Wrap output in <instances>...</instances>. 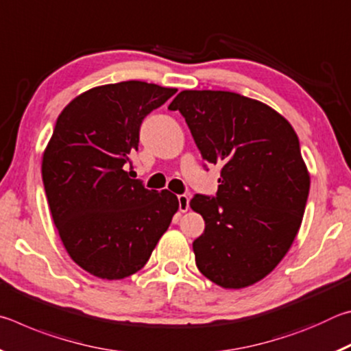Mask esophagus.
<instances>
[{"instance_id": "1", "label": "esophagus", "mask_w": 351, "mask_h": 351, "mask_svg": "<svg viewBox=\"0 0 351 351\" xmlns=\"http://www.w3.org/2000/svg\"><path fill=\"white\" fill-rule=\"evenodd\" d=\"M189 197L187 195H180L178 197V203H180V212H187L189 210Z\"/></svg>"}]
</instances>
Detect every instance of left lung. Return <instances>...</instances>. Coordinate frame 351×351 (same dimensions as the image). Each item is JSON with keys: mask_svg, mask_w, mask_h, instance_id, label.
I'll return each mask as SVG.
<instances>
[{"mask_svg": "<svg viewBox=\"0 0 351 351\" xmlns=\"http://www.w3.org/2000/svg\"><path fill=\"white\" fill-rule=\"evenodd\" d=\"M169 110L186 119L204 161L221 167L215 197L190 201L206 223L193 241L198 269L223 288L257 283L280 263L304 217L310 175L299 138L271 106L230 91H181Z\"/></svg>", "mask_w": 351, "mask_h": 351, "instance_id": "obj_1", "label": "left lung"}]
</instances>
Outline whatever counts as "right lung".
<instances>
[{
  "mask_svg": "<svg viewBox=\"0 0 351 351\" xmlns=\"http://www.w3.org/2000/svg\"><path fill=\"white\" fill-rule=\"evenodd\" d=\"M176 91L111 83L80 94L57 119L41 164L46 198L69 257L99 278L144 268L180 206L176 195L148 190L125 170L142 121Z\"/></svg>",
  "mask_w": 351,
  "mask_h": 351,
  "instance_id": "add662e5",
  "label": "right lung"
}]
</instances>
